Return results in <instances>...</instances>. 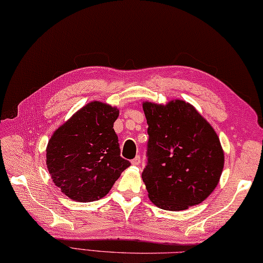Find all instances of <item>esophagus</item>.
Wrapping results in <instances>:
<instances>
[{
    "mask_svg": "<svg viewBox=\"0 0 263 263\" xmlns=\"http://www.w3.org/2000/svg\"><path fill=\"white\" fill-rule=\"evenodd\" d=\"M139 163H141V157H139V155H137L135 159L132 160V164L133 165H138Z\"/></svg>",
    "mask_w": 263,
    "mask_h": 263,
    "instance_id": "34e87169",
    "label": "esophagus"
}]
</instances>
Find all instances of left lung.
I'll return each mask as SVG.
<instances>
[{
    "mask_svg": "<svg viewBox=\"0 0 263 263\" xmlns=\"http://www.w3.org/2000/svg\"><path fill=\"white\" fill-rule=\"evenodd\" d=\"M148 162L142 178L154 205L169 211L200 204L216 189L223 169L217 133L189 102H143Z\"/></svg>",
    "mask_w": 263,
    "mask_h": 263,
    "instance_id": "1",
    "label": "left lung"
}]
</instances>
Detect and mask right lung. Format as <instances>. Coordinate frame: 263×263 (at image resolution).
<instances>
[{
    "instance_id": "right-lung-1",
    "label": "right lung",
    "mask_w": 263,
    "mask_h": 263,
    "mask_svg": "<svg viewBox=\"0 0 263 263\" xmlns=\"http://www.w3.org/2000/svg\"><path fill=\"white\" fill-rule=\"evenodd\" d=\"M118 116L116 106L92 101L53 133L46 146L47 170L69 199H102L130 165L120 157L114 129Z\"/></svg>"
}]
</instances>
